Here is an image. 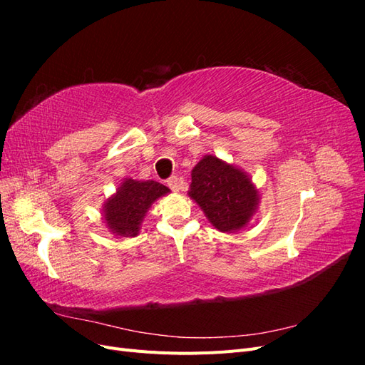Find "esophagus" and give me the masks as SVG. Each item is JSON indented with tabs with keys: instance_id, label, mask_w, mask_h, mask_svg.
<instances>
[{
	"instance_id": "esophagus-1",
	"label": "esophagus",
	"mask_w": 365,
	"mask_h": 365,
	"mask_svg": "<svg viewBox=\"0 0 365 365\" xmlns=\"http://www.w3.org/2000/svg\"><path fill=\"white\" fill-rule=\"evenodd\" d=\"M182 184L184 182L180 178H176V176H172V178L168 181V185L170 187L173 192H180L182 189Z\"/></svg>"
}]
</instances>
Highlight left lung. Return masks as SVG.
<instances>
[{"label": "left lung", "mask_w": 365, "mask_h": 365, "mask_svg": "<svg viewBox=\"0 0 365 365\" xmlns=\"http://www.w3.org/2000/svg\"><path fill=\"white\" fill-rule=\"evenodd\" d=\"M189 196L222 233L247 228L260 202L259 189L250 175L216 155H204L195 165Z\"/></svg>", "instance_id": "obj_1"}]
</instances>
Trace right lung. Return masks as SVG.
Segmentation results:
<instances>
[{"label": "right lung", "instance_id": "1", "mask_svg": "<svg viewBox=\"0 0 365 365\" xmlns=\"http://www.w3.org/2000/svg\"><path fill=\"white\" fill-rule=\"evenodd\" d=\"M170 189L157 181L125 178L102 208V219L117 237H135L152 204L169 195Z\"/></svg>", "mask_w": 365, "mask_h": 365}]
</instances>
